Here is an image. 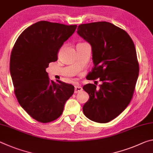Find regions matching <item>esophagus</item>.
I'll use <instances>...</instances> for the list:
<instances>
[{
    "instance_id": "1",
    "label": "esophagus",
    "mask_w": 153,
    "mask_h": 153,
    "mask_svg": "<svg viewBox=\"0 0 153 153\" xmlns=\"http://www.w3.org/2000/svg\"><path fill=\"white\" fill-rule=\"evenodd\" d=\"M82 91V88L79 86H75V90H74V92L77 94V93H78L79 92Z\"/></svg>"
}]
</instances>
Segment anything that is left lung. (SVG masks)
Wrapping results in <instances>:
<instances>
[{"label": "left lung", "mask_w": 153, "mask_h": 153, "mask_svg": "<svg viewBox=\"0 0 153 153\" xmlns=\"http://www.w3.org/2000/svg\"><path fill=\"white\" fill-rule=\"evenodd\" d=\"M77 33L92 47L94 66L88 79L102 82L98 88L92 84L83 86L90 97L83 112L93 121L108 123L132 98L139 72L135 46L126 31L109 22L81 24Z\"/></svg>", "instance_id": "left-lung-1"}]
</instances>
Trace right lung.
I'll use <instances>...</instances> for the list:
<instances>
[{"mask_svg":"<svg viewBox=\"0 0 153 153\" xmlns=\"http://www.w3.org/2000/svg\"><path fill=\"white\" fill-rule=\"evenodd\" d=\"M76 27L41 21L21 33L13 48L10 73L15 96L21 107L40 122L60 117L74 92L71 84L50 80L46 69L57 61L59 51Z\"/></svg>","mask_w":153,"mask_h":153,"instance_id":"obj_1","label":"right lung"}]
</instances>
